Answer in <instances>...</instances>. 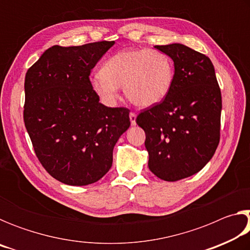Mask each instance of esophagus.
Segmentation results:
<instances>
[{"instance_id": "1", "label": "esophagus", "mask_w": 250, "mask_h": 250, "mask_svg": "<svg viewBox=\"0 0 250 250\" xmlns=\"http://www.w3.org/2000/svg\"><path fill=\"white\" fill-rule=\"evenodd\" d=\"M129 118H130V122H131V125H135V124H137V122H135V120H137V115H135L134 112H130Z\"/></svg>"}]
</instances>
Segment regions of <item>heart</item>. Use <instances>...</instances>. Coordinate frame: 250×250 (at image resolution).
Returning <instances> with one entry per match:
<instances>
[{"label": "heart", "mask_w": 250, "mask_h": 250, "mask_svg": "<svg viewBox=\"0 0 250 250\" xmlns=\"http://www.w3.org/2000/svg\"><path fill=\"white\" fill-rule=\"evenodd\" d=\"M99 74L90 80V84L104 104H115L118 89L122 87L131 104L147 108L159 104L168 94L174 66L167 54L135 48L112 55L101 66Z\"/></svg>", "instance_id": "heart-1"}]
</instances>
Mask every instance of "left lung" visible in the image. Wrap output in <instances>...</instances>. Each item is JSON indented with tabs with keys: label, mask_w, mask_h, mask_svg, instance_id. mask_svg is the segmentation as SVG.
Returning a JSON list of instances; mask_svg holds the SVG:
<instances>
[{
	"label": "left lung",
	"mask_w": 250,
	"mask_h": 250,
	"mask_svg": "<svg viewBox=\"0 0 250 250\" xmlns=\"http://www.w3.org/2000/svg\"><path fill=\"white\" fill-rule=\"evenodd\" d=\"M174 62L171 89L162 101L141 110L150 171L175 182L200 172L221 138L222 94L210 59L182 44L156 45Z\"/></svg>",
	"instance_id": "1"
}]
</instances>
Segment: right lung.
I'll list each match as a JSON object with an SVG mask.
<instances>
[{"mask_svg": "<svg viewBox=\"0 0 250 250\" xmlns=\"http://www.w3.org/2000/svg\"><path fill=\"white\" fill-rule=\"evenodd\" d=\"M115 42L55 45L25 76L24 124L37 159L54 179L83 186L112 166V151L130 126V110L99 103L89 75Z\"/></svg>", "mask_w": 250, "mask_h": 250, "instance_id": "1", "label": "right lung"}]
</instances>
